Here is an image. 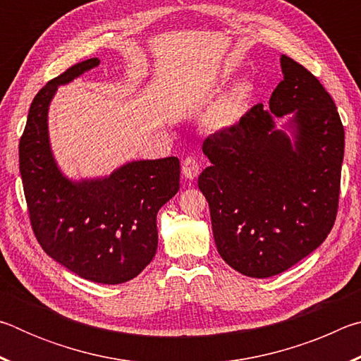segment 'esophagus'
Returning <instances> with one entry per match:
<instances>
[{"label":"esophagus","instance_id":"1","mask_svg":"<svg viewBox=\"0 0 361 361\" xmlns=\"http://www.w3.org/2000/svg\"><path fill=\"white\" fill-rule=\"evenodd\" d=\"M199 170H200V166H199V161L195 157H186L181 164V172H183V175H185V178H188V180H194L195 176L199 175Z\"/></svg>","mask_w":361,"mask_h":361}]
</instances>
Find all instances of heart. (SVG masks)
Wrapping results in <instances>:
<instances>
[{"mask_svg":"<svg viewBox=\"0 0 361 361\" xmlns=\"http://www.w3.org/2000/svg\"><path fill=\"white\" fill-rule=\"evenodd\" d=\"M252 89L248 84H239L224 94L210 111V122L216 129H229L235 126L245 114Z\"/></svg>","mask_w":361,"mask_h":361,"instance_id":"obj_1","label":"heart"}]
</instances>
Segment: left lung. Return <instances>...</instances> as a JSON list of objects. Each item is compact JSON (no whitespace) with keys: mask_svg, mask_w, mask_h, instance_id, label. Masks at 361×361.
<instances>
[{"mask_svg":"<svg viewBox=\"0 0 361 361\" xmlns=\"http://www.w3.org/2000/svg\"><path fill=\"white\" fill-rule=\"evenodd\" d=\"M283 79L269 109L258 103L202 145L199 176L218 253L237 272L266 279L319 248L338 215L344 127L312 73L280 57ZM292 116L284 131L274 117Z\"/></svg>","mask_w":361,"mask_h":361,"instance_id":"left-lung-1","label":"left lung"}]
</instances>
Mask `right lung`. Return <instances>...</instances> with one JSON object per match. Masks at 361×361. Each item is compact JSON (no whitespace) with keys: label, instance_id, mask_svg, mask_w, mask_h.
<instances>
[{"label":"right lung","instance_id":"1","mask_svg":"<svg viewBox=\"0 0 361 361\" xmlns=\"http://www.w3.org/2000/svg\"><path fill=\"white\" fill-rule=\"evenodd\" d=\"M99 63L94 57L73 65L36 94L19 143V166L30 223L42 250L79 277L118 285L154 258L156 216L178 192L180 161H132L105 178L81 181L60 172L49 143V103L59 85Z\"/></svg>","mask_w":361,"mask_h":361}]
</instances>
